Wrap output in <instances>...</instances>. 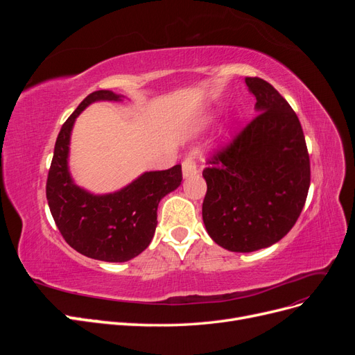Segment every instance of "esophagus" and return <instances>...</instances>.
Wrapping results in <instances>:
<instances>
[{"label": "esophagus", "mask_w": 355, "mask_h": 355, "mask_svg": "<svg viewBox=\"0 0 355 355\" xmlns=\"http://www.w3.org/2000/svg\"><path fill=\"white\" fill-rule=\"evenodd\" d=\"M182 173L184 178H191L197 173V159L194 154H189L182 161Z\"/></svg>", "instance_id": "esophagus-1"}]
</instances>
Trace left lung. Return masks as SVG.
Masks as SVG:
<instances>
[{
  "label": "left lung",
  "instance_id": "1",
  "mask_svg": "<svg viewBox=\"0 0 355 355\" xmlns=\"http://www.w3.org/2000/svg\"><path fill=\"white\" fill-rule=\"evenodd\" d=\"M259 112L207 159L202 220L211 240L231 252L280 241L302 211L311 182L299 118L270 83L245 78Z\"/></svg>",
  "mask_w": 355,
  "mask_h": 355
}]
</instances>
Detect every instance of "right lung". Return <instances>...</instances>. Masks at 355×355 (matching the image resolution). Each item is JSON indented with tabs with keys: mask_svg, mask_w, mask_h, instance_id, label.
<instances>
[{
	"mask_svg": "<svg viewBox=\"0 0 355 355\" xmlns=\"http://www.w3.org/2000/svg\"><path fill=\"white\" fill-rule=\"evenodd\" d=\"M96 101H121L110 90L90 93L68 120L56 139L49 170L46 196L51 216L62 237L78 253L105 262H125L141 254L157 228L159 200L182 182V167L146 171L125 188L93 196L72 182L68 170L71 130L85 106Z\"/></svg>",
	"mask_w": 355,
	"mask_h": 355,
	"instance_id": "1",
	"label": "right lung"
}]
</instances>
